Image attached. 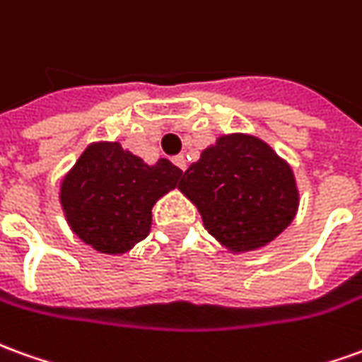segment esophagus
<instances>
[{"instance_id":"34e87169","label":"esophagus","mask_w":362,"mask_h":362,"mask_svg":"<svg viewBox=\"0 0 362 362\" xmlns=\"http://www.w3.org/2000/svg\"><path fill=\"white\" fill-rule=\"evenodd\" d=\"M174 164H176V166H178L180 170H186V166H188V163H186V158H184V155L176 156V158H174Z\"/></svg>"}]
</instances>
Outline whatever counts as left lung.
I'll return each instance as SVG.
<instances>
[{
	"label": "left lung",
	"mask_w": 362,
	"mask_h": 362,
	"mask_svg": "<svg viewBox=\"0 0 362 362\" xmlns=\"http://www.w3.org/2000/svg\"><path fill=\"white\" fill-rule=\"evenodd\" d=\"M178 188L198 207L207 233L231 252L267 247L300 206L292 166L249 133L217 137L189 164Z\"/></svg>",
	"instance_id": "left-lung-1"
}]
</instances>
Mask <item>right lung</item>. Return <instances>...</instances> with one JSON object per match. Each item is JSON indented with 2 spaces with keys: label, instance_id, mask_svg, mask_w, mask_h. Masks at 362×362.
I'll use <instances>...</instances> for the list:
<instances>
[{
  "label": "right lung",
  "instance_id": "add662e5",
  "mask_svg": "<svg viewBox=\"0 0 362 362\" xmlns=\"http://www.w3.org/2000/svg\"><path fill=\"white\" fill-rule=\"evenodd\" d=\"M180 178L168 158L146 164L117 141H98L64 174L58 198L82 241L105 255H125L148 235L153 206Z\"/></svg>",
  "mask_w": 362,
  "mask_h": 362
}]
</instances>
